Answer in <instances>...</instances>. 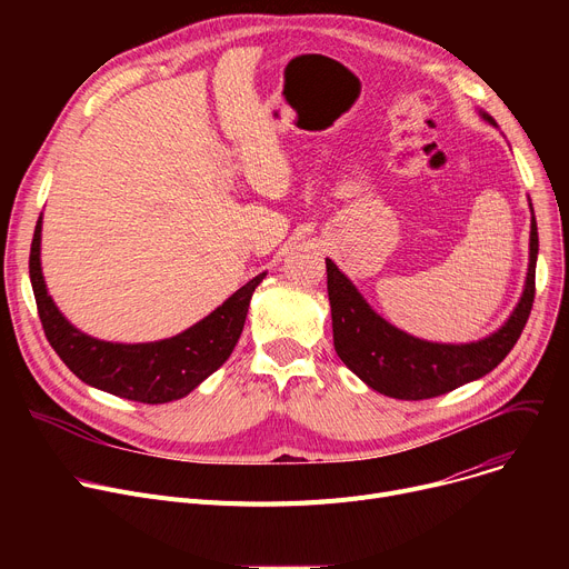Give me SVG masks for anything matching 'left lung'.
Here are the masks:
<instances>
[{
    "instance_id": "8db88e82",
    "label": "left lung",
    "mask_w": 569,
    "mask_h": 569,
    "mask_svg": "<svg viewBox=\"0 0 569 569\" xmlns=\"http://www.w3.org/2000/svg\"><path fill=\"white\" fill-rule=\"evenodd\" d=\"M487 117V114H485ZM493 122L491 117H487ZM537 223H530V264L521 302L500 330L482 341L452 346L415 339L382 320L327 258V295L332 307L335 350L341 362L376 392L420 401L457 390L493 371L519 341L535 302Z\"/></svg>"
}]
</instances>
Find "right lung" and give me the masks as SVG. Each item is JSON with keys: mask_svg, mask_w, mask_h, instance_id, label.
I'll return each instance as SVG.
<instances>
[{"mask_svg": "<svg viewBox=\"0 0 569 569\" xmlns=\"http://www.w3.org/2000/svg\"><path fill=\"white\" fill-rule=\"evenodd\" d=\"M41 219L29 251L37 309L48 343L82 382L99 390L140 403H168L187 397L212 376L230 357L249 313V302L264 272L239 288L232 297L198 325L172 339L154 343H108L78 332L57 311L43 283L41 262Z\"/></svg>", "mask_w": 569, "mask_h": 569, "instance_id": "add662e5", "label": "right lung"}]
</instances>
